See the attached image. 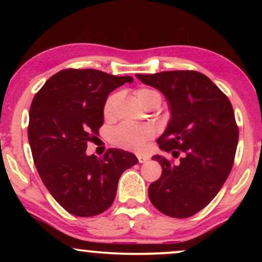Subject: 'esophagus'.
I'll list each match as a JSON object with an SVG mask.
<instances>
[{
  "label": "esophagus",
  "instance_id": "34e87169",
  "mask_svg": "<svg viewBox=\"0 0 262 262\" xmlns=\"http://www.w3.org/2000/svg\"><path fill=\"white\" fill-rule=\"evenodd\" d=\"M137 158H138V161H139L140 164H143V162H146V161L149 160V156H146V155H140V154H138Z\"/></svg>",
  "mask_w": 262,
  "mask_h": 262
}]
</instances>
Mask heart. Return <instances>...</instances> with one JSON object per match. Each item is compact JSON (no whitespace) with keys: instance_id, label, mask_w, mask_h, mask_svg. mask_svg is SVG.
Returning <instances> with one entry per match:
<instances>
[{"instance_id":"obj_1","label":"heart","mask_w":262,"mask_h":262,"mask_svg":"<svg viewBox=\"0 0 262 262\" xmlns=\"http://www.w3.org/2000/svg\"><path fill=\"white\" fill-rule=\"evenodd\" d=\"M135 96L144 107H149L156 101L161 102V96L156 90L149 87H141L135 91ZM119 100V93L113 92L104 101L102 107V116L104 121H113L116 117V107ZM155 128L150 123L130 124L122 123L111 132V141L118 148L132 150V151H143L146 144L155 137Z\"/></svg>"}]
</instances>
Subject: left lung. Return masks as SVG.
I'll use <instances>...</instances> for the list:
<instances>
[{
  "mask_svg": "<svg viewBox=\"0 0 262 262\" xmlns=\"http://www.w3.org/2000/svg\"><path fill=\"white\" fill-rule=\"evenodd\" d=\"M170 102L171 117L156 143L175 159L156 155L162 173L149 186L150 202L172 218H188L210 203L229 176L239 128L229 98L193 70L137 75Z\"/></svg>",
  "mask_w": 262,
  "mask_h": 262,
  "instance_id": "obj_1",
  "label": "left lung"
}]
</instances>
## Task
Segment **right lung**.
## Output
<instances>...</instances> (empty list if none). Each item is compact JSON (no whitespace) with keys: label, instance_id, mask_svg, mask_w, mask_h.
<instances>
[{"label":"right lung","instance_id":"add662e5","mask_svg":"<svg viewBox=\"0 0 262 262\" xmlns=\"http://www.w3.org/2000/svg\"><path fill=\"white\" fill-rule=\"evenodd\" d=\"M132 80L95 69H65L33 98L28 124L33 160L45 187L71 214L92 217L110 208L119 177L138 162L134 154L116 148L102 158L86 155L87 143L103 124L107 96Z\"/></svg>","mask_w":262,"mask_h":262}]
</instances>
